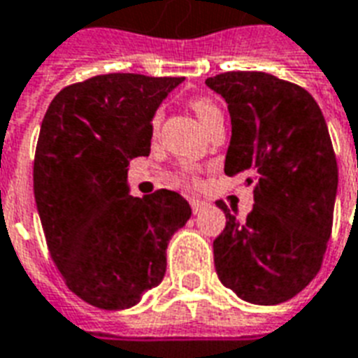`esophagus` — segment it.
I'll return each mask as SVG.
<instances>
[{"mask_svg": "<svg viewBox=\"0 0 358 358\" xmlns=\"http://www.w3.org/2000/svg\"><path fill=\"white\" fill-rule=\"evenodd\" d=\"M189 204H191V210H193V214H199L201 210L204 208V203L201 201V199H189Z\"/></svg>", "mask_w": 358, "mask_h": 358, "instance_id": "esophagus-1", "label": "esophagus"}]
</instances>
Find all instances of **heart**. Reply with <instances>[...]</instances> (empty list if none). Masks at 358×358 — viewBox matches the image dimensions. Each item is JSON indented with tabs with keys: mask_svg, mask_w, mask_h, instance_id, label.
I'll list each match as a JSON object with an SVG mask.
<instances>
[{
	"mask_svg": "<svg viewBox=\"0 0 358 358\" xmlns=\"http://www.w3.org/2000/svg\"><path fill=\"white\" fill-rule=\"evenodd\" d=\"M189 106H191V110L195 113V116H197L199 122H201V125H203L204 129H206V127H208L215 118L223 116L222 108L217 106L215 101L210 99V97H193V99L189 101ZM159 118H161V113H157L154 118V125L159 124Z\"/></svg>",
	"mask_w": 358,
	"mask_h": 358,
	"instance_id": "heart-1",
	"label": "heart"
}]
</instances>
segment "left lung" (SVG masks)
<instances>
[{
	"instance_id": "obj_1",
	"label": "left lung",
	"mask_w": 358,
	"mask_h": 358,
	"mask_svg": "<svg viewBox=\"0 0 358 358\" xmlns=\"http://www.w3.org/2000/svg\"><path fill=\"white\" fill-rule=\"evenodd\" d=\"M231 114L225 174L253 185L244 222L214 240L220 282L245 302L272 306L299 294L323 263L332 233L338 165L321 108L306 90L259 71L206 78Z\"/></svg>"
}]
</instances>
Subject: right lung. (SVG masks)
<instances>
[{"mask_svg": "<svg viewBox=\"0 0 358 358\" xmlns=\"http://www.w3.org/2000/svg\"><path fill=\"white\" fill-rule=\"evenodd\" d=\"M184 76L110 73L52 99L35 150L34 193L67 287L101 310H127L157 287L169 240L191 217L180 193L129 195L127 167L150 154L152 120Z\"/></svg>", "mask_w": 358, "mask_h": 358, "instance_id": "right-lung-1", "label": "right lung"}]
</instances>
